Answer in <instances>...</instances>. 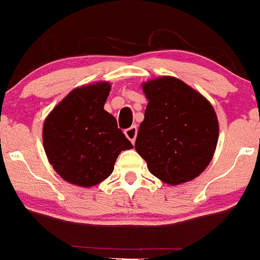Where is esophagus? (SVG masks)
<instances>
[{"mask_svg": "<svg viewBox=\"0 0 260 260\" xmlns=\"http://www.w3.org/2000/svg\"><path fill=\"white\" fill-rule=\"evenodd\" d=\"M137 134H138L137 126H132V127H128V128H126V130H125L126 138H127V139L133 143V144L135 143V138H137Z\"/></svg>", "mask_w": 260, "mask_h": 260, "instance_id": "obj_1", "label": "esophagus"}]
</instances>
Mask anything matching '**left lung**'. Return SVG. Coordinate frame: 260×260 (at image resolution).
I'll return each instance as SVG.
<instances>
[{
    "label": "left lung",
    "mask_w": 260,
    "mask_h": 260,
    "mask_svg": "<svg viewBox=\"0 0 260 260\" xmlns=\"http://www.w3.org/2000/svg\"><path fill=\"white\" fill-rule=\"evenodd\" d=\"M148 100L135 149L157 179L185 184L208 167L219 135L213 106L199 91L174 76L142 84Z\"/></svg>",
    "instance_id": "8db88e82"
}]
</instances>
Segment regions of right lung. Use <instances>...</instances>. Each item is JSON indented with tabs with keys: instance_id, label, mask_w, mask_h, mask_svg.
<instances>
[{
	"instance_id": "right-lung-1",
	"label": "right lung",
	"mask_w": 260,
	"mask_h": 260,
	"mask_svg": "<svg viewBox=\"0 0 260 260\" xmlns=\"http://www.w3.org/2000/svg\"><path fill=\"white\" fill-rule=\"evenodd\" d=\"M108 81L81 85L48 113L43 122V147L48 162L65 181L91 187L105 181L122 150L133 144L117 121L105 110Z\"/></svg>"
}]
</instances>
